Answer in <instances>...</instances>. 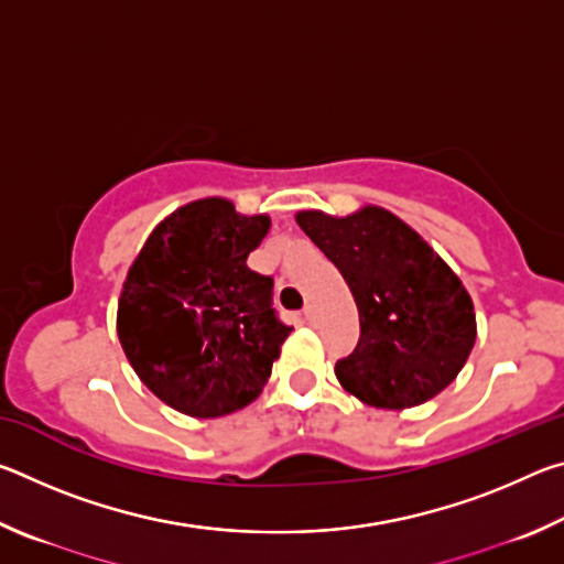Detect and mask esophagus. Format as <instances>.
I'll return each mask as SVG.
<instances>
[{"mask_svg": "<svg viewBox=\"0 0 564 564\" xmlns=\"http://www.w3.org/2000/svg\"><path fill=\"white\" fill-rule=\"evenodd\" d=\"M303 318L308 321V323H316V318H318V316H316V305H311V303L305 305V308H303Z\"/></svg>", "mask_w": 564, "mask_h": 564, "instance_id": "obj_1", "label": "esophagus"}]
</instances>
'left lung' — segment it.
<instances>
[{
  "mask_svg": "<svg viewBox=\"0 0 564 564\" xmlns=\"http://www.w3.org/2000/svg\"><path fill=\"white\" fill-rule=\"evenodd\" d=\"M295 221L356 299L360 338L336 376L373 408L425 403L453 383L475 346V311L460 279L386 208L346 218L301 212Z\"/></svg>",
  "mask_w": 564,
  "mask_h": 564,
  "instance_id": "left-lung-1",
  "label": "left lung"
}]
</instances>
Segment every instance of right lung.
<instances>
[{
  "instance_id": "right-lung-1",
  "label": "right lung",
  "mask_w": 564,
  "mask_h": 564,
  "mask_svg": "<svg viewBox=\"0 0 564 564\" xmlns=\"http://www.w3.org/2000/svg\"><path fill=\"white\" fill-rule=\"evenodd\" d=\"M269 216L226 198L181 206L127 273L117 333L151 393L191 417H221L261 395L293 330L273 308V279L248 269Z\"/></svg>"
}]
</instances>
